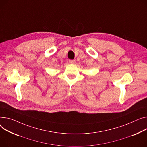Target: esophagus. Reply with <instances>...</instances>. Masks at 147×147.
<instances>
[{
	"label": "esophagus",
	"mask_w": 147,
	"mask_h": 147,
	"mask_svg": "<svg viewBox=\"0 0 147 147\" xmlns=\"http://www.w3.org/2000/svg\"><path fill=\"white\" fill-rule=\"evenodd\" d=\"M69 63H71V64H74V63H76V61H75L74 60H69Z\"/></svg>",
	"instance_id": "34e87169"
}]
</instances>
